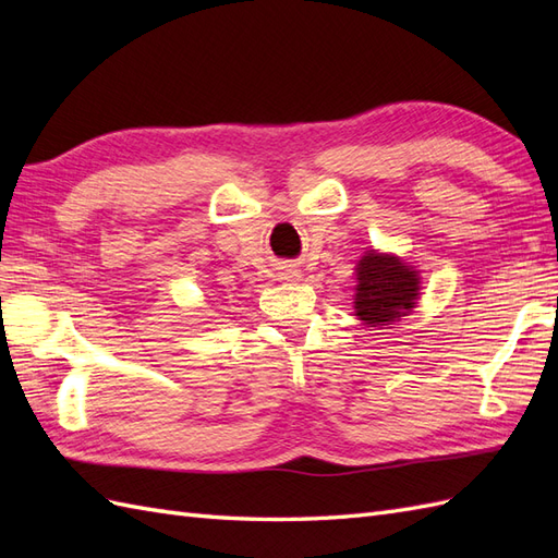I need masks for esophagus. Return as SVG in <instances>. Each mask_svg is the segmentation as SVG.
Listing matches in <instances>:
<instances>
[{
  "label": "esophagus",
  "mask_w": 558,
  "mask_h": 558,
  "mask_svg": "<svg viewBox=\"0 0 558 558\" xmlns=\"http://www.w3.org/2000/svg\"><path fill=\"white\" fill-rule=\"evenodd\" d=\"M300 277H302V272H300V269H295V267H283L281 272H279L281 281H300Z\"/></svg>",
  "instance_id": "esophagus-1"
}]
</instances>
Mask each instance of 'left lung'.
Masks as SVG:
<instances>
[{
	"label": "left lung",
	"mask_w": 558,
	"mask_h": 558,
	"mask_svg": "<svg viewBox=\"0 0 558 558\" xmlns=\"http://www.w3.org/2000/svg\"><path fill=\"white\" fill-rule=\"evenodd\" d=\"M353 291V316H359L363 326H393L418 305L421 277L414 265L396 253L367 248L356 263Z\"/></svg>",
	"instance_id": "left-lung-1"
}]
</instances>
